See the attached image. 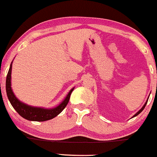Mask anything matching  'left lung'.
I'll return each instance as SVG.
<instances>
[{"mask_svg": "<svg viewBox=\"0 0 157 157\" xmlns=\"http://www.w3.org/2000/svg\"><path fill=\"white\" fill-rule=\"evenodd\" d=\"M148 98H147V101H146V103H145V104H144V106H143V107H142V108H141V109H140V111H138V112H136V114H134V115H133V117H136V116H137V115H138V114H140V113H141V111H143V110H144V108H145V106H146V105H147V101H148Z\"/></svg>", "mask_w": 157, "mask_h": 157, "instance_id": "1", "label": "left lung"}]
</instances>
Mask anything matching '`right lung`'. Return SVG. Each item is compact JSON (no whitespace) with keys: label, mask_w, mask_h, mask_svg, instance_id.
Instances as JSON below:
<instances>
[{"label":"right lung","mask_w":157,"mask_h":157,"mask_svg":"<svg viewBox=\"0 0 157 157\" xmlns=\"http://www.w3.org/2000/svg\"><path fill=\"white\" fill-rule=\"evenodd\" d=\"M11 69L12 63L10 66V69H9L7 78H6V91H7V98H8L11 105L22 117L28 121H45L50 120L59 114L68 105L70 95L74 90V88L69 91L67 96L63 101V102L59 106L53 108L33 107L26 105L24 102H21V101L17 98L11 88Z\"/></svg>","instance_id":"add662e5"}]
</instances>
